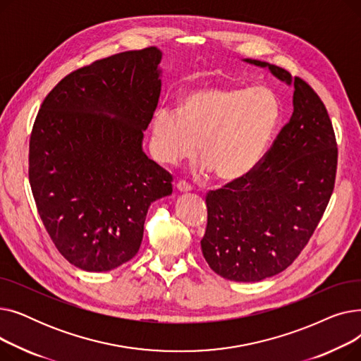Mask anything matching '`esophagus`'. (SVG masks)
Returning a JSON list of instances; mask_svg holds the SVG:
<instances>
[{
  "label": "esophagus",
  "instance_id": "1",
  "mask_svg": "<svg viewBox=\"0 0 361 361\" xmlns=\"http://www.w3.org/2000/svg\"><path fill=\"white\" fill-rule=\"evenodd\" d=\"M176 187H177V190H178V192H190V190H192V185L188 184L187 181H184V180L177 181Z\"/></svg>",
  "mask_w": 361,
  "mask_h": 361
}]
</instances>
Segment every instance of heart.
<instances>
[{
	"instance_id": "heart-1",
	"label": "heart",
	"mask_w": 361,
	"mask_h": 361,
	"mask_svg": "<svg viewBox=\"0 0 361 361\" xmlns=\"http://www.w3.org/2000/svg\"><path fill=\"white\" fill-rule=\"evenodd\" d=\"M282 118V102L268 86H209L188 92L180 109L162 106L152 124L161 162L192 157L197 143L202 169L234 181L260 162Z\"/></svg>"
}]
</instances>
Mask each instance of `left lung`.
Segmentation results:
<instances>
[{
  "mask_svg": "<svg viewBox=\"0 0 361 361\" xmlns=\"http://www.w3.org/2000/svg\"><path fill=\"white\" fill-rule=\"evenodd\" d=\"M245 61L294 83V112L249 174L206 195L200 244L214 272L256 282L286 271L307 245L334 192L338 147L326 106L307 82Z\"/></svg>",
  "mask_w": 361,
  "mask_h": 361,
  "instance_id": "obj_1",
  "label": "left lung"
}]
</instances>
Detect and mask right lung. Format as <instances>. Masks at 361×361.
<instances>
[{
  "instance_id": "right-lung-1",
  "label": "right lung",
  "mask_w": 361,
  "mask_h": 361,
  "mask_svg": "<svg viewBox=\"0 0 361 361\" xmlns=\"http://www.w3.org/2000/svg\"><path fill=\"white\" fill-rule=\"evenodd\" d=\"M161 56L147 47L74 70L37 112L30 188L55 249L75 268L104 272L135 257L150 203L173 193V176L142 150Z\"/></svg>"
}]
</instances>
